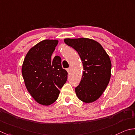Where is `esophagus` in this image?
<instances>
[{
    "mask_svg": "<svg viewBox=\"0 0 135 135\" xmlns=\"http://www.w3.org/2000/svg\"><path fill=\"white\" fill-rule=\"evenodd\" d=\"M66 70H67V71H68V73H69V72H70V68H67V69H66Z\"/></svg>",
    "mask_w": 135,
    "mask_h": 135,
    "instance_id": "esophagus-1",
    "label": "esophagus"
}]
</instances>
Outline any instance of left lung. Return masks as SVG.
Segmentation results:
<instances>
[{"mask_svg":"<svg viewBox=\"0 0 135 135\" xmlns=\"http://www.w3.org/2000/svg\"><path fill=\"white\" fill-rule=\"evenodd\" d=\"M66 44L78 52L83 66V73L75 92L79 100L94 102L101 97L111 76L109 56L100 43L87 38H65Z\"/></svg>","mask_w":135,"mask_h":135,"instance_id":"8db88e82","label":"left lung"}]
</instances>
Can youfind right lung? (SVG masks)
Instances as JSON below:
<instances>
[{
	"instance_id": "add662e5",
	"label": "right lung",
	"mask_w": 135,
	"mask_h": 135,
	"mask_svg": "<svg viewBox=\"0 0 135 135\" xmlns=\"http://www.w3.org/2000/svg\"><path fill=\"white\" fill-rule=\"evenodd\" d=\"M58 44L57 40H45L30 49L21 68L27 90L36 102L49 105L58 98L68 79L67 71L62 67L59 56L51 59Z\"/></svg>"
}]
</instances>
